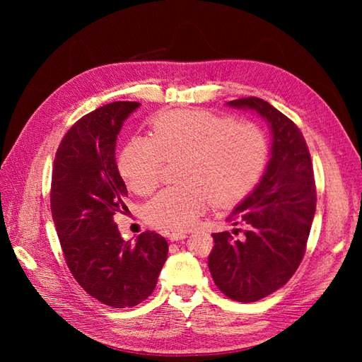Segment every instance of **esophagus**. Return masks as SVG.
I'll return each mask as SVG.
<instances>
[{
	"mask_svg": "<svg viewBox=\"0 0 362 362\" xmlns=\"http://www.w3.org/2000/svg\"><path fill=\"white\" fill-rule=\"evenodd\" d=\"M168 237H169L170 242H178V240H184L185 237H187V234H184V233H170Z\"/></svg>",
	"mask_w": 362,
	"mask_h": 362,
	"instance_id": "obj_1",
	"label": "esophagus"
}]
</instances>
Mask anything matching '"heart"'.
Segmentation results:
<instances>
[{
  "label": "heart",
  "instance_id": "heart-1",
  "mask_svg": "<svg viewBox=\"0 0 362 362\" xmlns=\"http://www.w3.org/2000/svg\"><path fill=\"white\" fill-rule=\"evenodd\" d=\"M267 140L247 120H233L205 110L161 115L151 136L131 139L119 157V172L137 194L157 189L164 160L182 163V185L161 190L145 206V218L163 231H184L211 205L243 199L264 169Z\"/></svg>",
  "mask_w": 362,
  "mask_h": 362
}]
</instances>
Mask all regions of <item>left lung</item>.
Returning a JSON list of instances; mask_svg holds the SVG:
<instances>
[{"mask_svg":"<svg viewBox=\"0 0 362 362\" xmlns=\"http://www.w3.org/2000/svg\"><path fill=\"white\" fill-rule=\"evenodd\" d=\"M228 104L257 112L272 129L264 175L226 218L245 225L243 238L228 231L213 234L208 257L217 288L229 299L250 303L281 288L298 270L315 213V181L308 146L291 119L257 96Z\"/></svg>","mask_w":362,"mask_h":362,"instance_id":"8db88e82","label":"left lung"}]
</instances>
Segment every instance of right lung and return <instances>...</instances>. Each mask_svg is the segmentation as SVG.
<instances>
[{
  "label": "right lung",
  "instance_id": "obj_1",
  "mask_svg": "<svg viewBox=\"0 0 362 362\" xmlns=\"http://www.w3.org/2000/svg\"><path fill=\"white\" fill-rule=\"evenodd\" d=\"M139 105L116 101L76 120L52 168L51 213L64 261L92 298L113 308L136 306L154 291L169 250L166 238L151 231L125 242L113 222L128 211L116 139Z\"/></svg>",
  "mask_w": 362,
  "mask_h": 362
}]
</instances>
